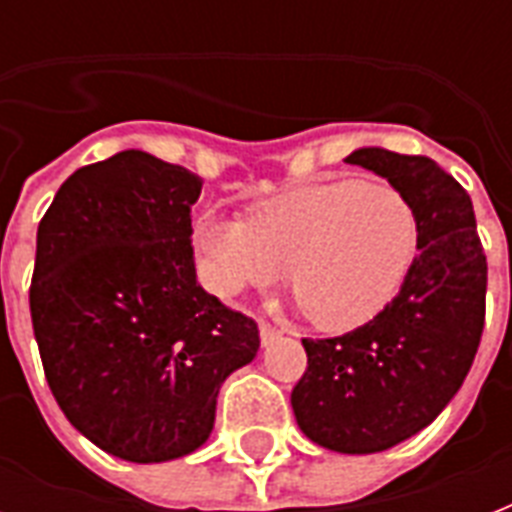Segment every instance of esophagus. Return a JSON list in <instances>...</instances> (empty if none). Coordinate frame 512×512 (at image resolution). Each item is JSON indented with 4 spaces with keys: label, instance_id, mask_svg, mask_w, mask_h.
Returning a JSON list of instances; mask_svg holds the SVG:
<instances>
[{
    "label": "esophagus",
    "instance_id": "1",
    "mask_svg": "<svg viewBox=\"0 0 512 512\" xmlns=\"http://www.w3.org/2000/svg\"><path fill=\"white\" fill-rule=\"evenodd\" d=\"M281 332L273 324H268V321H260V340H263V345H271L276 337H279Z\"/></svg>",
    "mask_w": 512,
    "mask_h": 512
}]
</instances>
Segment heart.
<instances>
[{
    "instance_id": "1",
    "label": "heart",
    "mask_w": 512,
    "mask_h": 512,
    "mask_svg": "<svg viewBox=\"0 0 512 512\" xmlns=\"http://www.w3.org/2000/svg\"><path fill=\"white\" fill-rule=\"evenodd\" d=\"M193 247L209 292L268 289L289 268L308 319L324 332H348L401 292L420 249V217L396 188L335 180L265 201L249 220L207 212Z\"/></svg>"
}]
</instances>
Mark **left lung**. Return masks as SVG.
Returning a JSON list of instances; mask_svg holds the SVG:
<instances>
[{
    "instance_id": "1",
    "label": "left lung",
    "mask_w": 512,
    "mask_h": 512,
    "mask_svg": "<svg viewBox=\"0 0 512 512\" xmlns=\"http://www.w3.org/2000/svg\"><path fill=\"white\" fill-rule=\"evenodd\" d=\"M385 177L420 217V252L393 303L364 327L303 340L292 390L313 444L374 454L428 428L476 358L486 313V255L468 191L428 156L358 148L345 159Z\"/></svg>"
}]
</instances>
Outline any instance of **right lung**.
I'll return each instance as SVG.
<instances>
[{"label":"right lung","instance_id":"obj_1","mask_svg":"<svg viewBox=\"0 0 512 512\" xmlns=\"http://www.w3.org/2000/svg\"><path fill=\"white\" fill-rule=\"evenodd\" d=\"M201 177L146 151L87 164L36 231L31 321L52 396L84 438L127 462L196 452L225 377L260 332L196 281Z\"/></svg>","mask_w":512,"mask_h":512}]
</instances>
